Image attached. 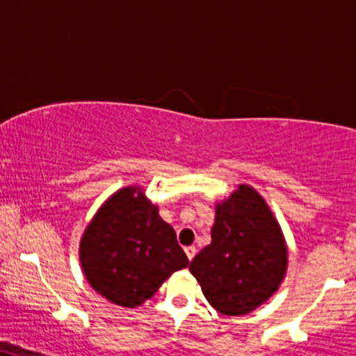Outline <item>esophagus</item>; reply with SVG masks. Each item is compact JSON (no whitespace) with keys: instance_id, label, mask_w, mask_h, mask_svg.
<instances>
[{"instance_id":"1","label":"esophagus","mask_w":356,"mask_h":356,"mask_svg":"<svg viewBox=\"0 0 356 356\" xmlns=\"http://www.w3.org/2000/svg\"><path fill=\"white\" fill-rule=\"evenodd\" d=\"M195 254H197V248H195L194 245L186 247V255H187V259L192 260V259H194V257H195Z\"/></svg>"}]
</instances>
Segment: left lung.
<instances>
[{
    "label": "left lung",
    "mask_w": 356,
    "mask_h": 356,
    "mask_svg": "<svg viewBox=\"0 0 356 356\" xmlns=\"http://www.w3.org/2000/svg\"><path fill=\"white\" fill-rule=\"evenodd\" d=\"M212 242L189 265L209 303L224 315H243L267 300L284 280L286 247L265 200L241 186L217 205Z\"/></svg>",
    "instance_id": "8db88e82"
}]
</instances>
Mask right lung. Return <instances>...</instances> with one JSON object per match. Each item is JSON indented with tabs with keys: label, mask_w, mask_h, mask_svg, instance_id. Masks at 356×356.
Returning <instances> with one entry per match:
<instances>
[{
	"label": "right lung",
	"mask_w": 356,
	"mask_h": 356,
	"mask_svg": "<svg viewBox=\"0 0 356 356\" xmlns=\"http://www.w3.org/2000/svg\"><path fill=\"white\" fill-rule=\"evenodd\" d=\"M79 255L92 289L115 305L131 308L151 298L165 278L189 264L175 230L136 187L115 192L102 205L86 229Z\"/></svg>",
	"instance_id": "add662e5"
}]
</instances>
